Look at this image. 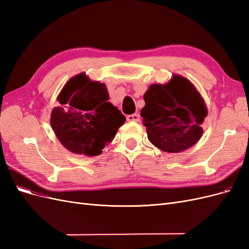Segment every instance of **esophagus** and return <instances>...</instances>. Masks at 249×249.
I'll use <instances>...</instances> for the list:
<instances>
[{"label": "esophagus", "instance_id": "obj_1", "mask_svg": "<svg viewBox=\"0 0 249 249\" xmlns=\"http://www.w3.org/2000/svg\"><path fill=\"white\" fill-rule=\"evenodd\" d=\"M126 120H127V122H139V120H140V115L137 114V113H134V114L127 115L126 116Z\"/></svg>", "mask_w": 249, "mask_h": 249}]
</instances>
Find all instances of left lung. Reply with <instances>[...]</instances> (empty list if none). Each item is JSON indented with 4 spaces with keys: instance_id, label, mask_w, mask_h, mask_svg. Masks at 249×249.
Listing matches in <instances>:
<instances>
[{
    "instance_id": "1",
    "label": "left lung",
    "mask_w": 249,
    "mask_h": 249,
    "mask_svg": "<svg viewBox=\"0 0 249 249\" xmlns=\"http://www.w3.org/2000/svg\"><path fill=\"white\" fill-rule=\"evenodd\" d=\"M140 115L148 140L167 153H180L202 136L206 104L192 83L175 74L166 84H153L143 96Z\"/></svg>"
}]
</instances>
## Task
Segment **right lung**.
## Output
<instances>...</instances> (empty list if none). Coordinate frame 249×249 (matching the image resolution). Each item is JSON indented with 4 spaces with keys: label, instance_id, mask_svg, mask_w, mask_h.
Wrapping results in <instances>:
<instances>
[{
    "label": "right lung",
    "instance_id": "add662e5",
    "mask_svg": "<svg viewBox=\"0 0 249 249\" xmlns=\"http://www.w3.org/2000/svg\"><path fill=\"white\" fill-rule=\"evenodd\" d=\"M57 100L60 106L52 111V129L73 154L101 155L125 122L123 113L108 102L106 85L91 81L84 72L67 82Z\"/></svg>",
    "mask_w": 249,
    "mask_h": 249
}]
</instances>
